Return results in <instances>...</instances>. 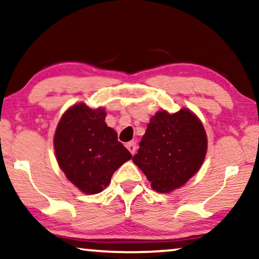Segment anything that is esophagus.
<instances>
[{"mask_svg": "<svg viewBox=\"0 0 259 259\" xmlns=\"http://www.w3.org/2000/svg\"><path fill=\"white\" fill-rule=\"evenodd\" d=\"M126 148H127V149H129L130 153L134 155V154H135V151H136V142H134V141H132V142L126 143Z\"/></svg>", "mask_w": 259, "mask_h": 259, "instance_id": "1", "label": "esophagus"}]
</instances>
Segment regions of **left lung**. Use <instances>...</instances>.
<instances>
[{"instance_id": "left-lung-1", "label": "left lung", "mask_w": 259, "mask_h": 259, "mask_svg": "<svg viewBox=\"0 0 259 259\" xmlns=\"http://www.w3.org/2000/svg\"><path fill=\"white\" fill-rule=\"evenodd\" d=\"M207 151L204 125L194 113L181 109L155 113L133 157L151 182V188L169 193L185 185L201 167Z\"/></svg>"}]
</instances>
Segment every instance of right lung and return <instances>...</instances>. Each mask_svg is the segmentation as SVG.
Returning <instances> with one entry per match:
<instances>
[{
	"instance_id": "1",
	"label": "right lung",
	"mask_w": 259,
	"mask_h": 259,
	"mask_svg": "<svg viewBox=\"0 0 259 259\" xmlns=\"http://www.w3.org/2000/svg\"><path fill=\"white\" fill-rule=\"evenodd\" d=\"M104 109L75 104L61 117L54 135L58 163L66 178L86 194L102 192L112 174L132 158L105 123Z\"/></svg>"
}]
</instances>
